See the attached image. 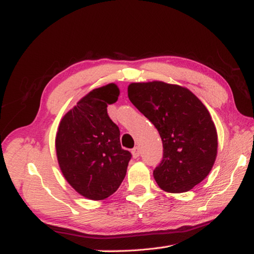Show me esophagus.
Returning a JSON list of instances; mask_svg holds the SVG:
<instances>
[{"label": "esophagus", "mask_w": 254, "mask_h": 254, "mask_svg": "<svg viewBox=\"0 0 254 254\" xmlns=\"http://www.w3.org/2000/svg\"><path fill=\"white\" fill-rule=\"evenodd\" d=\"M132 156H133V158H137L138 156H139V154H141V149H139V147H134L133 149H132Z\"/></svg>", "instance_id": "1"}]
</instances>
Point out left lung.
<instances>
[{
  "mask_svg": "<svg viewBox=\"0 0 254 254\" xmlns=\"http://www.w3.org/2000/svg\"><path fill=\"white\" fill-rule=\"evenodd\" d=\"M127 96L163 141L164 157L154 170L157 185L169 193L190 191L217 156V131L206 107L191 90L161 80L131 83Z\"/></svg>",
  "mask_w": 254,
  "mask_h": 254,
  "instance_id": "obj_1",
  "label": "left lung"
}]
</instances>
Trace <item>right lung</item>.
Here are the masks:
<instances>
[{
    "instance_id": "obj_1",
    "label": "right lung",
    "mask_w": 254,
    "mask_h": 254,
    "mask_svg": "<svg viewBox=\"0 0 254 254\" xmlns=\"http://www.w3.org/2000/svg\"><path fill=\"white\" fill-rule=\"evenodd\" d=\"M119 95L115 83L95 88L59 123L56 150L62 175L78 194L93 201L118 190L132 156L121 147L120 131L107 112Z\"/></svg>"
}]
</instances>
